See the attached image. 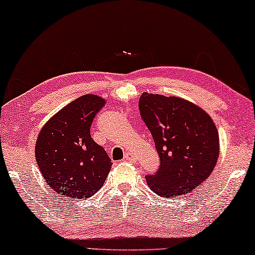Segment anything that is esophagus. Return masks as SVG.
<instances>
[{
    "label": "esophagus",
    "instance_id": "34e87169",
    "mask_svg": "<svg viewBox=\"0 0 255 255\" xmlns=\"http://www.w3.org/2000/svg\"><path fill=\"white\" fill-rule=\"evenodd\" d=\"M125 159L128 160V161H135V160H136V155L128 151V153L125 154Z\"/></svg>",
    "mask_w": 255,
    "mask_h": 255
}]
</instances>
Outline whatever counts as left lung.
<instances>
[{"mask_svg": "<svg viewBox=\"0 0 255 255\" xmlns=\"http://www.w3.org/2000/svg\"><path fill=\"white\" fill-rule=\"evenodd\" d=\"M141 118L153 136L160 157L148 186L163 198L185 195L213 172L219 157V133L204 109L178 96L143 93Z\"/></svg>", "mask_w": 255, "mask_h": 255, "instance_id": "left-lung-1", "label": "left lung"}]
</instances>
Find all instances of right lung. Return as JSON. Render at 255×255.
<instances>
[{"label": "right lung", "mask_w": 255, "mask_h": 255, "mask_svg": "<svg viewBox=\"0 0 255 255\" xmlns=\"http://www.w3.org/2000/svg\"><path fill=\"white\" fill-rule=\"evenodd\" d=\"M105 99L86 94L47 121L35 144V157L48 186L60 195L86 199L107 179L113 163L90 136V126Z\"/></svg>", "instance_id": "add662e5"}]
</instances>
